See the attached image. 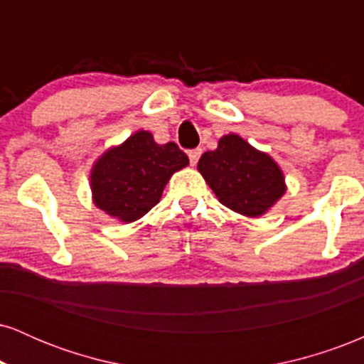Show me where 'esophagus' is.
Instances as JSON below:
<instances>
[{"label": "esophagus", "mask_w": 364, "mask_h": 364, "mask_svg": "<svg viewBox=\"0 0 364 364\" xmlns=\"http://www.w3.org/2000/svg\"><path fill=\"white\" fill-rule=\"evenodd\" d=\"M200 156H202V149H193V150H190V152H188V157H190V164L195 166L196 162H198Z\"/></svg>", "instance_id": "obj_1"}]
</instances>
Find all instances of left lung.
Returning <instances> with one entry per match:
<instances>
[{
	"instance_id": "8db88e82",
	"label": "left lung",
	"mask_w": 364,
	"mask_h": 364,
	"mask_svg": "<svg viewBox=\"0 0 364 364\" xmlns=\"http://www.w3.org/2000/svg\"><path fill=\"white\" fill-rule=\"evenodd\" d=\"M196 168L223 205L246 217L263 215L286 193L277 162L236 133L224 135Z\"/></svg>"
}]
</instances>
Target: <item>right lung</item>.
Wrapping results in <instances>:
<instances>
[{"instance_id":"1","label":"right lung","mask_w":364,"mask_h":364,"mask_svg":"<svg viewBox=\"0 0 364 364\" xmlns=\"http://www.w3.org/2000/svg\"><path fill=\"white\" fill-rule=\"evenodd\" d=\"M188 164L176 144L159 145L152 133L139 129L92 166V198L107 215L133 223L157 205L169 178Z\"/></svg>"}]
</instances>
